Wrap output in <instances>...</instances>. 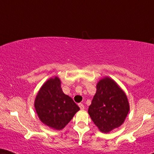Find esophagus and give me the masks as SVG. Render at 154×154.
Returning a JSON list of instances; mask_svg holds the SVG:
<instances>
[{"mask_svg":"<svg viewBox=\"0 0 154 154\" xmlns=\"http://www.w3.org/2000/svg\"><path fill=\"white\" fill-rule=\"evenodd\" d=\"M79 108H80L82 110H83L84 109H85V106H84L82 104H79Z\"/></svg>","mask_w":154,"mask_h":154,"instance_id":"34e87169","label":"esophagus"}]
</instances>
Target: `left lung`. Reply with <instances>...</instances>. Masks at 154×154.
Here are the masks:
<instances>
[{"label": "left lung", "instance_id": "1", "mask_svg": "<svg viewBox=\"0 0 154 154\" xmlns=\"http://www.w3.org/2000/svg\"><path fill=\"white\" fill-rule=\"evenodd\" d=\"M129 110L126 93L114 79L105 77L97 82L88 113L101 132L106 134L119 127Z\"/></svg>", "mask_w": 154, "mask_h": 154}]
</instances>
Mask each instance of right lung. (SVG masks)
<instances>
[{
  "instance_id": "right-lung-1",
  "label": "right lung",
  "mask_w": 154,
  "mask_h": 154,
  "mask_svg": "<svg viewBox=\"0 0 154 154\" xmlns=\"http://www.w3.org/2000/svg\"><path fill=\"white\" fill-rule=\"evenodd\" d=\"M35 109L40 120L52 129L62 130L80 109L61 88L57 76L48 79L36 95Z\"/></svg>"
}]
</instances>
